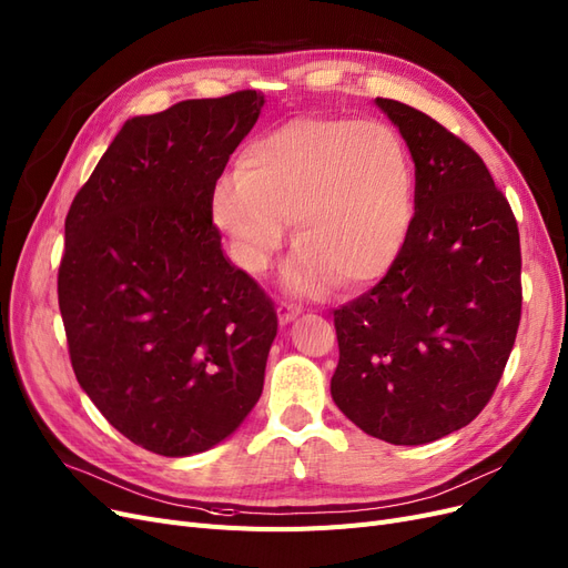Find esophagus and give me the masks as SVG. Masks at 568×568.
<instances>
[{
    "label": "esophagus",
    "mask_w": 568,
    "mask_h": 568,
    "mask_svg": "<svg viewBox=\"0 0 568 568\" xmlns=\"http://www.w3.org/2000/svg\"><path fill=\"white\" fill-rule=\"evenodd\" d=\"M278 321H281V325H287V323H292L295 321L300 313H302V306L300 304H292V302H281L278 304Z\"/></svg>",
    "instance_id": "obj_1"
}]
</instances>
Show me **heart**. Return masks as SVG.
<instances>
[{
	"label": "heart",
	"instance_id": "obj_1",
	"mask_svg": "<svg viewBox=\"0 0 568 568\" xmlns=\"http://www.w3.org/2000/svg\"><path fill=\"white\" fill-rule=\"evenodd\" d=\"M210 215L247 273H264L292 220L287 287L316 295L382 278L407 241L414 168L403 138L376 119L306 114L250 140L222 175Z\"/></svg>",
	"mask_w": 568,
	"mask_h": 568
}]
</instances>
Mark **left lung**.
I'll return each mask as SVG.
<instances>
[{"label":"left lung","mask_w":568,"mask_h":568,"mask_svg":"<svg viewBox=\"0 0 568 568\" xmlns=\"http://www.w3.org/2000/svg\"><path fill=\"white\" fill-rule=\"evenodd\" d=\"M414 159V217L386 276L334 308L332 400L390 445H426L487 407L521 318L519 229L485 161L428 114L376 98Z\"/></svg>","instance_id":"left-lung-1"}]
</instances>
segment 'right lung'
<instances>
[{
	"label": "right lung",
	"mask_w": 568,
	"mask_h": 568,
	"mask_svg": "<svg viewBox=\"0 0 568 568\" xmlns=\"http://www.w3.org/2000/svg\"><path fill=\"white\" fill-rule=\"evenodd\" d=\"M262 104L236 91L129 119L70 205L58 304L72 369L146 452L215 447L264 388L276 308L224 257L210 215Z\"/></svg>",
	"instance_id": "obj_1"
}]
</instances>
